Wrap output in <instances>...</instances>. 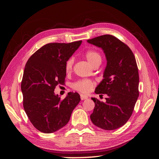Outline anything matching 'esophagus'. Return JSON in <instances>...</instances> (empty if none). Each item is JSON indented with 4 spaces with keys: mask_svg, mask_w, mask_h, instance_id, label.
<instances>
[{
    "mask_svg": "<svg viewBox=\"0 0 159 159\" xmlns=\"http://www.w3.org/2000/svg\"><path fill=\"white\" fill-rule=\"evenodd\" d=\"M88 96H87V95H80V98H81V100L82 101H84V100H86V99H88Z\"/></svg>",
    "mask_w": 159,
    "mask_h": 159,
    "instance_id": "esophagus-1",
    "label": "esophagus"
}]
</instances>
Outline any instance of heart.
Here are the masks:
<instances>
[{"mask_svg": "<svg viewBox=\"0 0 159 159\" xmlns=\"http://www.w3.org/2000/svg\"><path fill=\"white\" fill-rule=\"evenodd\" d=\"M86 59L90 63L91 66H94L96 64L101 63V56L98 52L94 50H90L84 53ZM74 64V58H70L66 61L65 64V69L67 73H69L72 70ZM94 86V82L90 80H80L79 81L75 82L72 84V88L74 90L79 91L82 93H88L91 90V89Z\"/></svg>", "mask_w": 159, "mask_h": 159, "instance_id": "obj_1", "label": "heart"}]
</instances>
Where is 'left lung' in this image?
<instances>
[{
    "instance_id": "left-lung-1",
    "label": "left lung",
    "mask_w": 159,
    "mask_h": 159,
    "mask_svg": "<svg viewBox=\"0 0 159 159\" xmlns=\"http://www.w3.org/2000/svg\"><path fill=\"white\" fill-rule=\"evenodd\" d=\"M88 43L102 48L107 61L103 79L95 93L106 94L108 97L106 102L92 98L95 108L90 119L103 129H118L132 116L139 96V74L135 57L127 45L110 34L88 40Z\"/></svg>"
}]
</instances>
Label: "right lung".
Returning <instances> with one entry per match:
<instances>
[{"label":"right lung","instance_id":"right-lung-1","mask_svg":"<svg viewBox=\"0 0 159 159\" xmlns=\"http://www.w3.org/2000/svg\"><path fill=\"white\" fill-rule=\"evenodd\" d=\"M81 43H48L32 54L25 65L21 84L23 106L39 131L52 133L64 127L80 103L77 93H69L61 100L54 90L58 84H64L65 64Z\"/></svg>","mask_w":159,"mask_h":159}]
</instances>
